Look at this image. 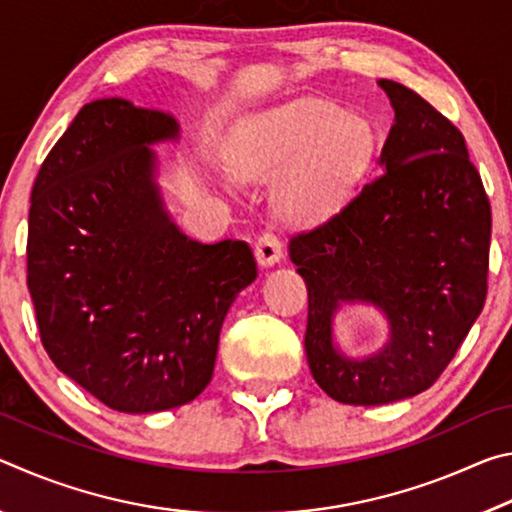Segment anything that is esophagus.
I'll return each mask as SVG.
<instances>
[{
  "instance_id": "1",
  "label": "esophagus",
  "mask_w": 512,
  "mask_h": 512,
  "mask_svg": "<svg viewBox=\"0 0 512 512\" xmlns=\"http://www.w3.org/2000/svg\"><path fill=\"white\" fill-rule=\"evenodd\" d=\"M284 246L275 232H262L255 241V257L262 266H273L282 259Z\"/></svg>"
}]
</instances>
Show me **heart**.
I'll return each instance as SVG.
<instances>
[{
    "instance_id": "heart-1",
    "label": "heart",
    "mask_w": 512,
    "mask_h": 512,
    "mask_svg": "<svg viewBox=\"0 0 512 512\" xmlns=\"http://www.w3.org/2000/svg\"><path fill=\"white\" fill-rule=\"evenodd\" d=\"M257 153L268 167L298 164L287 187L289 205L298 214L318 216L343 203L359 183L372 133L332 103L311 101L273 112L259 133Z\"/></svg>"
}]
</instances>
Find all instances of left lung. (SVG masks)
Listing matches in <instances>:
<instances>
[{
  "label": "left lung",
  "instance_id": "obj_1",
  "mask_svg": "<svg viewBox=\"0 0 512 512\" xmlns=\"http://www.w3.org/2000/svg\"><path fill=\"white\" fill-rule=\"evenodd\" d=\"M379 88L395 110L384 171L289 241L309 293V370L332 400L354 406L427 391L488 293L492 212L465 137L406 85L381 79ZM350 301L389 320L387 343L368 358H348L333 343V314Z\"/></svg>",
  "mask_w": 512,
  "mask_h": 512
}]
</instances>
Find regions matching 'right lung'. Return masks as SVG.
I'll return each mask as SVG.
<instances>
[{
  "label": "right lung",
  "instance_id": "right-lung-1",
  "mask_svg": "<svg viewBox=\"0 0 512 512\" xmlns=\"http://www.w3.org/2000/svg\"><path fill=\"white\" fill-rule=\"evenodd\" d=\"M178 135L167 112L92 101L31 192L27 284L42 345L60 372L121 413L201 395L225 314L257 277L246 241L201 244L164 210L151 144Z\"/></svg>",
  "mask_w": 512,
  "mask_h": 512
}]
</instances>
